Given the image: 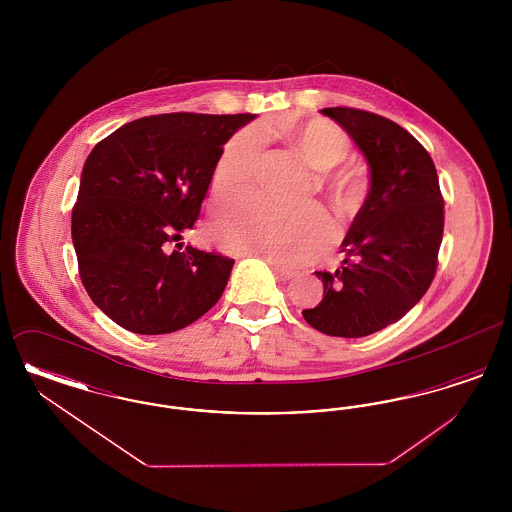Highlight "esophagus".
Segmentation results:
<instances>
[{"label": "esophagus", "instance_id": "obj_1", "mask_svg": "<svg viewBox=\"0 0 512 512\" xmlns=\"http://www.w3.org/2000/svg\"><path fill=\"white\" fill-rule=\"evenodd\" d=\"M268 265L272 267L274 274H276L280 280H290V278H293V274H295L290 268L282 267V265H278V263H274V261H270V259H268Z\"/></svg>", "mask_w": 512, "mask_h": 512}]
</instances>
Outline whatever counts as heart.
Here are the masks:
<instances>
[{"label": "heart", "mask_w": 512, "mask_h": 512, "mask_svg": "<svg viewBox=\"0 0 512 512\" xmlns=\"http://www.w3.org/2000/svg\"><path fill=\"white\" fill-rule=\"evenodd\" d=\"M276 134L317 169V188L326 195L338 219L351 220L363 209L368 174L359 163H343L351 144L341 128L324 119H313L282 126ZM261 153L263 138L259 132H238L224 146L215 165V195L222 201H230L247 194L259 171ZM213 236L228 251L295 265L309 261L326 247L332 238V222L318 207L288 213L249 199L220 220L213 228Z\"/></svg>", "instance_id": "1"}]
</instances>
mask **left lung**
<instances>
[{"label": "left lung", "mask_w": 512, "mask_h": 512, "mask_svg": "<svg viewBox=\"0 0 512 512\" xmlns=\"http://www.w3.org/2000/svg\"><path fill=\"white\" fill-rule=\"evenodd\" d=\"M320 113L365 155L370 190L341 242V267L317 272L324 293L303 318L326 336L363 338L405 317L430 288L443 197L430 153L397 122L351 107Z\"/></svg>", "instance_id": "obj_1"}]
</instances>
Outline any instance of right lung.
Listing matches in <instances>:
<instances>
[{"mask_svg":"<svg viewBox=\"0 0 512 512\" xmlns=\"http://www.w3.org/2000/svg\"><path fill=\"white\" fill-rule=\"evenodd\" d=\"M255 115L171 113L126 122L88 155L74 203L80 280L122 328L171 334L203 317L234 259L188 245L224 144Z\"/></svg>","mask_w":512,"mask_h":512,"instance_id":"right-lung-1","label":"right lung"}]
</instances>
